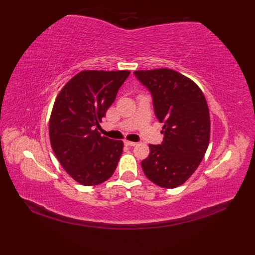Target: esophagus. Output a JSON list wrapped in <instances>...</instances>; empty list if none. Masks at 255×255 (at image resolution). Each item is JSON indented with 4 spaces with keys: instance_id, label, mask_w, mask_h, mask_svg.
I'll return each instance as SVG.
<instances>
[{
    "instance_id": "esophagus-1",
    "label": "esophagus",
    "mask_w": 255,
    "mask_h": 255,
    "mask_svg": "<svg viewBox=\"0 0 255 255\" xmlns=\"http://www.w3.org/2000/svg\"><path fill=\"white\" fill-rule=\"evenodd\" d=\"M125 144L126 145H128V146H135L137 144V142H134V141H128V140H126L125 141Z\"/></svg>"
}]
</instances>
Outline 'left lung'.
Masks as SVG:
<instances>
[{
    "instance_id": "8db88e82",
    "label": "left lung",
    "mask_w": 255,
    "mask_h": 255,
    "mask_svg": "<svg viewBox=\"0 0 255 255\" xmlns=\"http://www.w3.org/2000/svg\"><path fill=\"white\" fill-rule=\"evenodd\" d=\"M134 74L151 92L156 118L164 123V140L149 145L142 170L158 186L175 188L196 171L210 143L205 97L194 81L171 69L138 70Z\"/></svg>"
}]
</instances>
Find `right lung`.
I'll list each match as a JSON object with an SVG mask.
<instances>
[{"instance_id": "obj_1", "label": "right lung", "mask_w": 255, "mask_h": 255, "mask_svg": "<svg viewBox=\"0 0 255 255\" xmlns=\"http://www.w3.org/2000/svg\"><path fill=\"white\" fill-rule=\"evenodd\" d=\"M129 71L84 70L58 94L49 123L52 149L73 180L95 186L113 175L122 140L101 136L96 128L114 103Z\"/></svg>"}]
</instances>
